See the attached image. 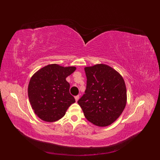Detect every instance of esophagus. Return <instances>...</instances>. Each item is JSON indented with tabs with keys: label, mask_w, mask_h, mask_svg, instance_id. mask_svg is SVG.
<instances>
[{
	"label": "esophagus",
	"mask_w": 160,
	"mask_h": 160,
	"mask_svg": "<svg viewBox=\"0 0 160 160\" xmlns=\"http://www.w3.org/2000/svg\"><path fill=\"white\" fill-rule=\"evenodd\" d=\"M75 100H76V101H78L79 99V95H77V96H75Z\"/></svg>",
	"instance_id": "esophagus-1"
}]
</instances>
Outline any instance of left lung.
I'll return each instance as SVG.
<instances>
[{
    "instance_id": "left-lung-1",
    "label": "left lung",
    "mask_w": 160,
    "mask_h": 160,
    "mask_svg": "<svg viewBox=\"0 0 160 160\" xmlns=\"http://www.w3.org/2000/svg\"><path fill=\"white\" fill-rule=\"evenodd\" d=\"M87 88L78 101L86 119L96 126L106 127L117 120L127 103L122 76L109 65L85 67Z\"/></svg>"
}]
</instances>
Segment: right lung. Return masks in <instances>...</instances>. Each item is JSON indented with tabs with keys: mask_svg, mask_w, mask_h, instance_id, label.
<instances>
[{
	"mask_svg": "<svg viewBox=\"0 0 160 160\" xmlns=\"http://www.w3.org/2000/svg\"><path fill=\"white\" fill-rule=\"evenodd\" d=\"M76 70L75 67L50 64L31 77L28 87V99L35 113L42 121L54 122L65 115L75 102L69 93L66 78Z\"/></svg>",
	"mask_w": 160,
	"mask_h": 160,
	"instance_id": "1",
	"label": "right lung"
}]
</instances>
